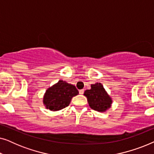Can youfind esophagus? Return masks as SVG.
I'll list each match as a JSON object with an SVG mask.
<instances>
[{
	"instance_id": "34e87169",
	"label": "esophagus",
	"mask_w": 154,
	"mask_h": 154,
	"mask_svg": "<svg viewBox=\"0 0 154 154\" xmlns=\"http://www.w3.org/2000/svg\"><path fill=\"white\" fill-rule=\"evenodd\" d=\"M84 93V90H79V94H83Z\"/></svg>"
}]
</instances>
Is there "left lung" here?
Returning <instances> with one entry per match:
<instances>
[{
  "instance_id": "left-lung-1",
  "label": "left lung",
  "mask_w": 154,
  "mask_h": 154,
  "mask_svg": "<svg viewBox=\"0 0 154 154\" xmlns=\"http://www.w3.org/2000/svg\"><path fill=\"white\" fill-rule=\"evenodd\" d=\"M84 95L88 99L90 108L99 112H104L111 107V98L100 83L91 85V89L85 90Z\"/></svg>"
}]
</instances>
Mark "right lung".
I'll return each instance as SVG.
<instances>
[{"label":"right lung","mask_w":154,"mask_h":154,"mask_svg":"<svg viewBox=\"0 0 154 154\" xmlns=\"http://www.w3.org/2000/svg\"><path fill=\"white\" fill-rule=\"evenodd\" d=\"M79 94L74 85L66 81H59L45 92L43 104L50 111H59L68 106L73 97Z\"/></svg>","instance_id":"add662e5"}]
</instances>
